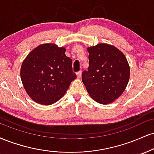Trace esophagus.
I'll use <instances>...</instances> for the list:
<instances>
[{"mask_svg": "<svg viewBox=\"0 0 154 154\" xmlns=\"http://www.w3.org/2000/svg\"><path fill=\"white\" fill-rule=\"evenodd\" d=\"M81 75H82V71H79L78 72H77V76L78 78H80Z\"/></svg>", "mask_w": 154, "mask_h": 154, "instance_id": "obj_1", "label": "esophagus"}]
</instances>
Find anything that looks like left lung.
<instances>
[{
	"label": "left lung",
	"instance_id": "1",
	"mask_svg": "<svg viewBox=\"0 0 154 154\" xmlns=\"http://www.w3.org/2000/svg\"><path fill=\"white\" fill-rule=\"evenodd\" d=\"M89 67L82 74L89 95L100 104L112 103L121 95L130 77L126 57L119 49L107 44L88 48Z\"/></svg>",
	"mask_w": 154,
	"mask_h": 154
}]
</instances>
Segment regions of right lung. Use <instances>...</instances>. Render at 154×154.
<instances>
[{
    "label": "right lung",
    "instance_id": "1",
    "mask_svg": "<svg viewBox=\"0 0 154 154\" xmlns=\"http://www.w3.org/2000/svg\"><path fill=\"white\" fill-rule=\"evenodd\" d=\"M65 48L54 44H41L26 57L21 68L24 89L38 104H54L64 96L77 76Z\"/></svg>",
    "mask_w": 154,
    "mask_h": 154
}]
</instances>
